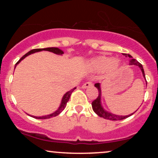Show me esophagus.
Wrapping results in <instances>:
<instances>
[{
  "label": "esophagus",
  "mask_w": 158,
  "mask_h": 158,
  "mask_svg": "<svg viewBox=\"0 0 158 158\" xmlns=\"http://www.w3.org/2000/svg\"><path fill=\"white\" fill-rule=\"evenodd\" d=\"M92 85V82L90 81H86V82H85L84 84L82 85V88H88V87L91 86Z\"/></svg>",
  "instance_id": "1"
}]
</instances>
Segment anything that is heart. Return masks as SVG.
Here are the masks:
<instances>
[{
  "instance_id": "1",
  "label": "heart",
  "mask_w": 158,
  "mask_h": 158,
  "mask_svg": "<svg viewBox=\"0 0 158 158\" xmlns=\"http://www.w3.org/2000/svg\"><path fill=\"white\" fill-rule=\"evenodd\" d=\"M91 64L97 70H105L108 67L114 69L118 68L119 65L118 61H112L110 58L106 57V56H100V57L93 59L91 61Z\"/></svg>"
}]
</instances>
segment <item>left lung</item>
Returning a JSON list of instances; mask_svg holds the SVG:
<instances>
[{"label":"left lung","mask_w":158,"mask_h":158,"mask_svg":"<svg viewBox=\"0 0 158 158\" xmlns=\"http://www.w3.org/2000/svg\"><path fill=\"white\" fill-rule=\"evenodd\" d=\"M124 56H128L129 58H131V61H130L129 64L130 65H137L138 66L139 68L141 69L142 70V73H143V77L146 79V77H145V73H144V70L143 68V65L140 64V63L138 62L136 59H132V56L129 54H123ZM94 86L98 89V91H99V96H98L97 99L95 100H94L92 102V108H93L94 111L95 112L96 114H97L99 117H102V118L106 119H109V120H122V119H124L127 118V117H130V116L132 115L133 114H130V115H127V116H119V115H116V114H111L110 112L106 111L104 108H102V105H101V88H100V84L99 83H96L94 85Z\"/></svg>","instance_id":"left-lung-1"}]
</instances>
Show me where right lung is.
I'll list each match as a JSON object with an SVG mask.
<instances>
[{"mask_svg": "<svg viewBox=\"0 0 158 158\" xmlns=\"http://www.w3.org/2000/svg\"><path fill=\"white\" fill-rule=\"evenodd\" d=\"M42 50H47V51L52 52H53V53L57 54V55H62V54L64 53V52H63L62 50H60V49H59L58 48H41V49H34V50H30V51H29L28 52H27V53L25 54L24 56H22V57H21V59H19V61H18L17 63H16L15 68L16 65L19 64V63L21 60H23V59H24L25 57H27V56L30 55V54H32V53H34V52H35L42 51ZM76 88H73V89L69 90L68 92H67V93L65 94L64 96H63L62 100H61L60 106H59V108H58V110H56L54 113L49 114V115L42 116V117H34V116H32V117H34V118H35V119H49V118H51V117H56V116L59 115V114H60L61 112L62 111V110L65 108V107H66V105H67V102H68V100H69V99H70V95H71L72 92H73V90L76 89Z\"/></svg>", "mask_w": 158, "mask_h": 158, "instance_id": "add662e5", "label": "right lung"}]
</instances>
